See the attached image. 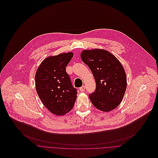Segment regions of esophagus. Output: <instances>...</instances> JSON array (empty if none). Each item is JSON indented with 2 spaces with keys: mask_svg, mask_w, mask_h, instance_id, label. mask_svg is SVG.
<instances>
[{
  "mask_svg": "<svg viewBox=\"0 0 158 158\" xmlns=\"http://www.w3.org/2000/svg\"><path fill=\"white\" fill-rule=\"evenodd\" d=\"M85 89V86H82L81 88H80V90L81 91H84Z\"/></svg>",
  "mask_w": 158,
  "mask_h": 158,
  "instance_id": "1",
  "label": "esophagus"
}]
</instances>
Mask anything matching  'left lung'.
Segmentation results:
<instances>
[{"label": "left lung", "mask_w": 158, "mask_h": 158, "mask_svg": "<svg viewBox=\"0 0 158 158\" xmlns=\"http://www.w3.org/2000/svg\"><path fill=\"white\" fill-rule=\"evenodd\" d=\"M80 56L96 81L95 91L89 94L92 104L105 112L115 109L122 102L127 86V75L120 61L103 49L85 50Z\"/></svg>", "instance_id": "left-lung-1"}]
</instances>
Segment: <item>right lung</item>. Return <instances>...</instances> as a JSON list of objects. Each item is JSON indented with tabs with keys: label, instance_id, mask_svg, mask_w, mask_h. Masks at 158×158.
<instances>
[{
	"label": "right lung",
	"instance_id": "obj_1",
	"mask_svg": "<svg viewBox=\"0 0 158 158\" xmlns=\"http://www.w3.org/2000/svg\"><path fill=\"white\" fill-rule=\"evenodd\" d=\"M73 52L60 53L44 59L35 73V88L44 105L52 113L61 116L73 107L77 91L66 72Z\"/></svg>",
	"mask_w": 158,
	"mask_h": 158
}]
</instances>
